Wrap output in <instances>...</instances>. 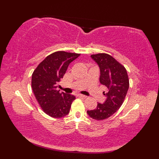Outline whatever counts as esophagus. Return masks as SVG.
Returning a JSON list of instances; mask_svg holds the SVG:
<instances>
[{
    "label": "esophagus",
    "instance_id": "obj_1",
    "mask_svg": "<svg viewBox=\"0 0 159 159\" xmlns=\"http://www.w3.org/2000/svg\"><path fill=\"white\" fill-rule=\"evenodd\" d=\"M79 98H86L87 96H84V95H82V94H79V95L77 96Z\"/></svg>",
    "mask_w": 159,
    "mask_h": 159
}]
</instances>
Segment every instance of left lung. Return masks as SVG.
<instances>
[{"instance_id":"1","label":"left lung","mask_w":159,"mask_h":159,"mask_svg":"<svg viewBox=\"0 0 159 159\" xmlns=\"http://www.w3.org/2000/svg\"><path fill=\"white\" fill-rule=\"evenodd\" d=\"M91 57L100 67V82L107 87V93L104 92L105 102L98 103L96 109L87 111V114L93 120H103L113 115L123 104L129 88V79L124 66L110 55L98 53Z\"/></svg>"}]
</instances>
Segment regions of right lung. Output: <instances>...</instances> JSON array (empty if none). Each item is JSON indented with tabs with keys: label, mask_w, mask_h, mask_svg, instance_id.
Here are the masks:
<instances>
[{
	"label": "right lung",
	"mask_w": 159,
	"mask_h": 159,
	"mask_svg": "<svg viewBox=\"0 0 159 159\" xmlns=\"http://www.w3.org/2000/svg\"><path fill=\"white\" fill-rule=\"evenodd\" d=\"M80 55L65 51L53 52L39 64L32 74L31 87L35 98L43 112L50 117L67 116L76 99L74 96L60 93L56 88L70 63Z\"/></svg>",
	"instance_id": "obj_1"
}]
</instances>
